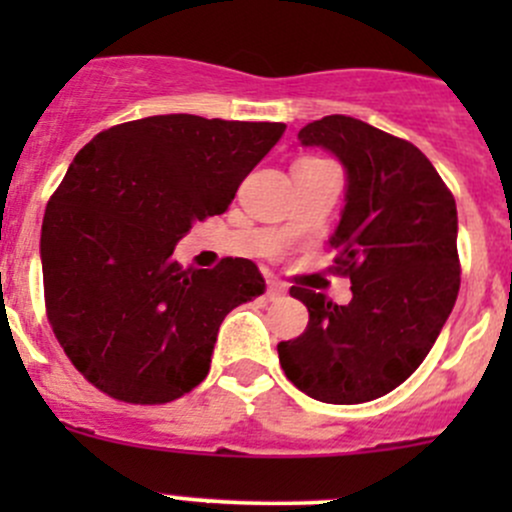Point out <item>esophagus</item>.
I'll use <instances>...</instances> for the list:
<instances>
[{
	"label": "esophagus",
	"mask_w": 512,
	"mask_h": 512,
	"mask_svg": "<svg viewBox=\"0 0 512 512\" xmlns=\"http://www.w3.org/2000/svg\"><path fill=\"white\" fill-rule=\"evenodd\" d=\"M285 294H287V285H282V282L277 280L267 282V299H282Z\"/></svg>",
	"instance_id": "esophagus-1"
}]
</instances>
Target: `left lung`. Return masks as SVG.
<instances>
[{
  "label": "left lung",
  "mask_w": 512,
  "mask_h": 512,
  "mask_svg": "<svg viewBox=\"0 0 512 512\" xmlns=\"http://www.w3.org/2000/svg\"><path fill=\"white\" fill-rule=\"evenodd\" d=\"M347 175L344 210L329 245L334 270L352 280V302L292 287L309 324L277 344L287 379L324 404H364L418 369L461 287L458 213L431 160L409 141L352 116H324L297 133Z\"/></svg>",
  "instance_id": "left-lung-1"
}]
</instances>
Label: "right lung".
Returning <instances> with one entry per match:
<instances>
[{
    "label": "right lung",
    "instance_id": "1",
    "mask_svg": "<svg viewBox=\"0 0 512 512\" xmlns=\"http://www.w3.org/2000/svg\"><path fill=\"white\" fill-rule=\"evenodd\" d=\"M285 123L168 113L98 133L76 153L41 225L51 329L113 399L168 404L210 371L225 314L260 297L255 262L173 260L195 220L225 213Z\"/></svg>",
    "mask_w": 512,
    "mask_h": 512
}]
</instances>
